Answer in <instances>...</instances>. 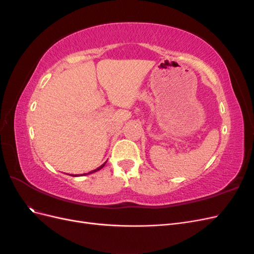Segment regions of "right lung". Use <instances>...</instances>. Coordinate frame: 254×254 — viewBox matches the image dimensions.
Returning a JSON list of instances; mask_svg holds the SVG:
<instances>
[{
  "mask_svg": "<svg viewBox=\"0 0 254 254\" xmlns=\"http://www.w3.org/2000/svg\"><path fill=\"white\" fill-rule=\"evenodd\" d=\"M106 163H107V161H106V162H105V163H104V164H102V165H101V166H99V167H97V168H96V170H94V171H91V172H89V173H88V174H82V175H83V176H84V175H89V174H93V173H95V172H97V171H99V170H102V168H103V167H104V166H105V164H106ZM82 175H71V176H73V177H76V176H82Z\"/></svg>",
  "mask_w": 254,
  "mask_h": 254,
  "instance_id": "right-lung-1",
  "label": "right lung"
}]
</instances>
